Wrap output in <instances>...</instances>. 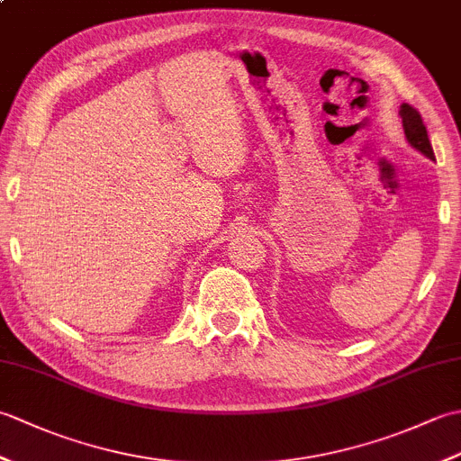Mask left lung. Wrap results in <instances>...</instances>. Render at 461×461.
Wrapping results in <instances>:
<instances>
[{
	"label": "left lung",
	"mask_w": 461,
	"mask_h": 461,
	"mask_svg": "<svg viewBox=\"0 0 461 461\" xmlns=\"http://www.w3.org/2000/svg\"><path fill=\"white\" fill-rule=\"evenodd\" d=\"M400 116H402V126H404V134H406L408 142L412 144L416 150H420L424 156H428L429 160H436L432 144H429V139H428V131H426L424 121H422V116H420V113L414 109V106H410V104L404 103L402 106H400Z\"/></svg>",
	"instance_id": "1"
}]
</instances>
